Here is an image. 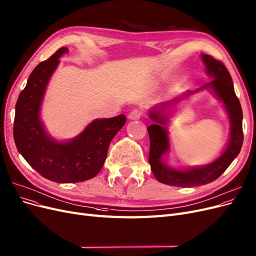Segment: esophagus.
<instances>
[{"instance_id":"34e87169","label":"esophagus","mask_w":256,"mask_h":256,"mask_svg":"<svg viewBox=\"0 0 256 256\" xmlns=\"http://www.w3.org/2000/svg\"><path fill=\"white\" fill-rule=\"evenodd\" d=\"M142 116H143V112L142 111L138 110V109H134V110H132L128 114V118L132 120H140V118H142Z\"/></svg>"}]
</instances>
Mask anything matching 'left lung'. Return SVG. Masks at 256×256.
Masks as SVG:
<instances>
[{"mask_svg":"<svg viewBox=\"0 0 256 256\" xmlns=\"http://www.w3.org/2000/svg\"><path fill=\"white\" fill-rule=\"evenodd\" d=\"M201 58L206 64V74L212 77L213 80L208 82L196 91H188L186 96L202 89H210L215 93L217 98L224 102L230 118V140L222 154L212 163L200 167H190L183 170L172 168L163 162V156L170 150V138L167 129L165 128L168 118L162 112L177 104L181 98L161 104L150 111L149 118L154 122V124L147 127L150 138L149 164L156 179L158 182L172 186L192 188L213 182L224 172L234 158L238 156L244 142L242 110L240 100L235 94L230 73L222 61L212 56L202 54Z\"/></svg>","mask_w":256,"mask_h":256,"instance_id":"1","label":"left lung"}]
</instances>
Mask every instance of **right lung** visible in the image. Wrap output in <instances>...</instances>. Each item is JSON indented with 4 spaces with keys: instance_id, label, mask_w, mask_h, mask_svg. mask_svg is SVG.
<instances>
[{
    "instance_id": "add662e5",
    "label": "right lung",
    "mask_w": 256,
    "mask_h": 256,
    "mask_svg": "<svg viewBox=\"0 0 256 256\" xmlns=\"http://www.w3.org/2000/svg\"><path fill=\"white\" fill-rule=\"evenodd\" d=\"M68 52L59 48L42 61L28 77L16 104L14 143L22 156L42 177L58 183L82 182L94 178L102 168L112 138L125 125L126 116L95 120L68 142H57L40 120V109L48 80Z\"/></svg>"
}]
</instances>
